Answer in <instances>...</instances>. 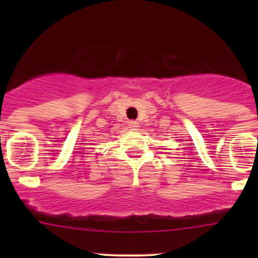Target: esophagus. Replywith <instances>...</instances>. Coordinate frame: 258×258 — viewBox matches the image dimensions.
<instances>
[{
	"instance_id": "34e87169",
	"label": "esophagus",
	"mask_w": 258,
	"mask_h": 258,
	"mask_svg": "<svg viewBox=\"0 0 258 258\" xmlns=\"http://www.w3.org/2000/svg\"><path fill=\"white\" fill-rule=\"evenodd\" d=\"M128 126H130V128L134 130V131H137V130H139V127H140V126H139V122L134 121V119L128 122Z\"/></svg>"
}]
</instances>
